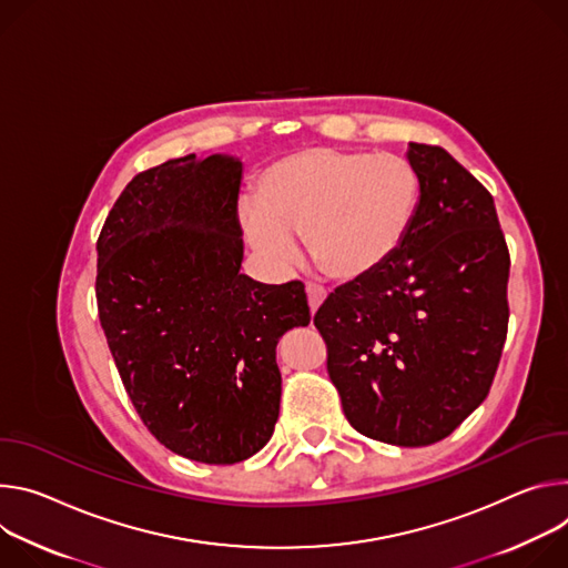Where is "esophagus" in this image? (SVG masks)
Segmentation results:
<instances>
[{"label": "esophagus", "instance_id": "obj_1", "mask_svg": "<svg viewBox=\"0 0 568 568\" xmlns=\"http://www.w3.org/2000/svg\"><path fill=\"white\" fill-rule=\"evenodd\" d=\"M306 297H308V306H311V311H316L323 302H325V297H327V291L321 286V284H313V282H306Z\"/></svg>", "mask_w": 568, "mask_h": 568}]
</instances>
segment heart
Segmentation results:
<instances>
[{"instance_id": "heart-1", "label": "heart", "mask_w": 568, "mask_h": 568, "mask_svg": "<svg viewBox=\"0 0 568 568\" xmlns=\"http://www.w3.org/2000/svg\"><path fill=\"white\" fill-rule=\"evenodd\" d=\"M257 207H245L247 241L273 266L297 257L306 234L313 262L334 280L379 271L404 243L417 180L404 158L306 149L271 164L257 184Z\"/></svg>"}]
</instances>
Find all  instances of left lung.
Returning <instances> with one entry per match:
<instances>
[{"label": "left lung", "mask_w": 568, "mask_h": 568, "mask_svg": "<svg viewBox=\"0 0 568 568\" xmlns=\"http://www.w3.org/2000/svg\"><path fill=\"white\" fill-rule=\"evenodd\" d=\"M419 199L395 255L313 316L347 422L426 447L487 397L508 336L510 252L487 189L445 149L410 144Z\"/></svg>", "instance_id": "obj_1"}]
</instances>
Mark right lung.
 Listing matches in <instances>:
<instances>
[{
    "instance_id": "1",
    "label": "right lung",
    "mask_w": 568,
    "mask_h": 568,
    "mask_svg": "<svg viewBox=\"0 0 568 568\" xmlns=\"http://www.w3.org/2000/svg\"><path fill=\"white\" fill-rule=\"evenodd\" d=\"M227 155L138 173L97 241V306L114 365L160 445L205 463L255 456L280 417V338L311 321L302 282L241 275L239 189Z\"/></svg>"
}]
</instances>
